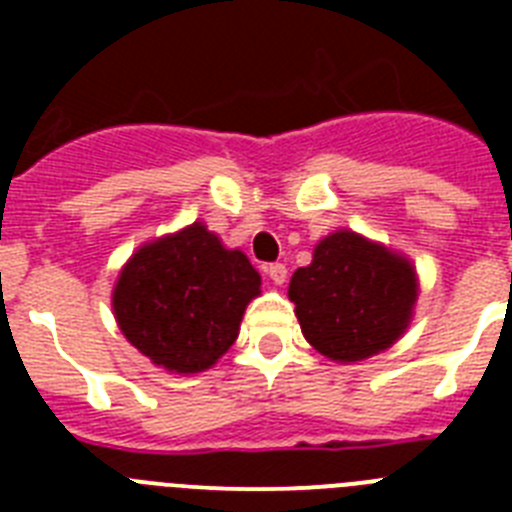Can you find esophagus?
<instances>
[{
  "label": "esophagus",
  "mask_w": 512,
  "mask_h": 512,
  "mask_svg": "<svg viewBox=\"0 0 512 512\" xmlns=\"http://www.w3.org/2000/svg\"><path fill=\"white\" fill-rule=\"evenodd\" d=\"M266 274H269L271 282L279 284V287L287 282V266H284V264H269V266H266Z\"/></svg>",
  "instance_id": "34e87169"
}]
</instances>
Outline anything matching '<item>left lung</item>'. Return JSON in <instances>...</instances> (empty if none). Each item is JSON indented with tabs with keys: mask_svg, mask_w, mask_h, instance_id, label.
Masks as SVG:
<instances>
[{
	"mask_svg": "<svg viewBox=\"0 0 512 512\" xmlns=\"http://www.w3.org/2000/svg\"><path fill=\"white\" fill-rule=\"evenodd\" d=\"M418 274L405 253L336 230L289 279L302 336L318 354L354 364L400 341L418 302Z\"/></svg>",
	"mask_w": 512,
	"mask_h": 512,
	"instance_id": "8db88e82",
	"label": "left lung"
}]
</instances>
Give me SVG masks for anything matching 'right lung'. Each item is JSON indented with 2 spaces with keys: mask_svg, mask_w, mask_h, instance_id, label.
<instances>
[{
  "mask_svg": "<svg viewBox=\"0 0 512 512\" xmlns=\"http://www.w3.org/2000/svg\"><path fill=\"white\" fill-rule=\"evenodd\" d=\"M261 277L238 248L202 220L148 241L125 261L112 289L122 336L171 374H200L238 338Z\"/></svg>",
  "mask_w": 512,
  "mask_h": 512,
  "instance_id": "obj_1",
  "label": "right lung"
}]
</instances>
